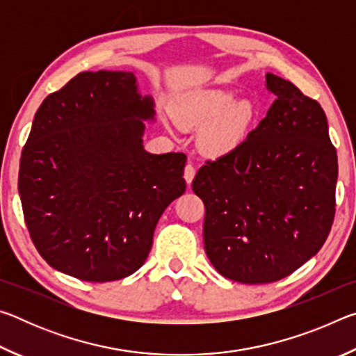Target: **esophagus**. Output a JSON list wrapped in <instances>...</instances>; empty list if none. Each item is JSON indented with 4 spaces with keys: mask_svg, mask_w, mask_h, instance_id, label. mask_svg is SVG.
Instances as JSON below:
<instances>
[{
    "mask_svg": "<svg viewBox=\"0 0 356 356\" xmlns=\"http://www.w3.org/2000/svg\"><path fill=\"white\" fill-rule=\"evenodd\" d=\"M195 174H196V168L193 166L191 163H186L185 170H184V179L186 180V184L193 182V179H195Z\"/></svg>",
    "mask_w": 356,
    "mask_h": 356,
    "instance_id": "obj_1",
    "label": "esophagus"
}]
</instances>
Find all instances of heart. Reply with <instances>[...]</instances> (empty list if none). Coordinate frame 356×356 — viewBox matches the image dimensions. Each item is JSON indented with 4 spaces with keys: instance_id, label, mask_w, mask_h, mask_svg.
Here are the masks:
<instances>
[{
    "instance_id": "b5f03b06",
    "label": "heart",
    "mask_w": 356,
    "mask_h": 356,
    "mask_svg": "<svg viewBox=\"0 0 356 356\" xmlns=\"http://www.w3.org/2000/svg\"><path fill=\"white\" fill-rule=\"evenodd\" d=\"M176 118L186 129H201L210 122L202 134V147L212 155H222L243 141L252 119L250 102H234L227 91H207L185 100L177 108Z\"/></svg>"
}]
</instances>
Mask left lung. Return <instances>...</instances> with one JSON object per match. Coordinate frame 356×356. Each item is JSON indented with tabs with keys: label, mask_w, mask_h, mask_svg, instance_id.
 Here are the masks:
<instances>
[{
	"label": "left lung",
	"mask_w": 356,
	"mask_h": 356,
	"mask_svg": "<svg viewBox=\"0 0 356 356\" xmlns=\"http://www.w3.org/2000/svg\"><path fill=\"white\" fill-rule=\"evenodd\" d=\"M267 88L276 95L267 116L191 184L206 206L207 257L243 284L300 268L322 248L336 212L337 155L322 106L273 74Z\"/></svg>",
	"instance_id": "1"
}]
</instances>
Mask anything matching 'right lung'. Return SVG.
I'll return each mask as SVG.
<instances>
[{
    "label": "right lung",
    "mask_w": 356,
    "mask_h": 356,
    "mask_svg": "<svg viewBox=\"0 0 356 356\" xmlns=\"http://www.w3.org/2000/svg\"><path fill=\"white\" fill-rule=\"evenodd\" d=\"M154 114L131 72H81L42 102L19 193L29 237L53 268L108 282L147 259L156 222L186 186L185 154L143 147Z\"/></svg>",
    "instance_id": "add662e5"
}]
</instances>
